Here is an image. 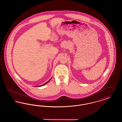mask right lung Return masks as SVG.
Instances as JSON below:
<instances>
[{"label": "right lung", "mask_w": 122, "mask_h": 122, "mask_svg": "<svg viewBox=\"0 0 122 122\" xmlns=\"http://www.w3.org/2000/svg\"><path fill=\"white\" fill-rule=\"evenodd\" d=\"M50 80H51V79H50ZM50 80H49V81H47V82H46V83H45V84H43V85H41V86H43V85H45V84H46V83H48V82H49V81H50Z\"/></svg>", "instance_id": "right-lung-1"}]
</instances>
